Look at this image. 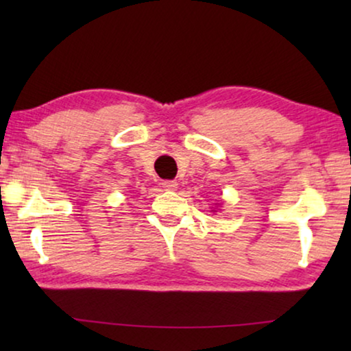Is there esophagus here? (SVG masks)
<instances>
[{
  "label": "esophagus",
  "mask_w": 351,
  "mask_h": 351,
  "mask_svg": "<svg viewBox=\"0 0 351 351\" xmlns=\"http://www.w3.org/2000/svg\"><path fill=\"white\" fill-rule=\"evenodd\" d=\"M161 185H162V189L167 191H176L177 186H179V184H177L176 180H165Z\"/></svg>",
  "instance_id": "esophagus-1"
}]
</instances>
